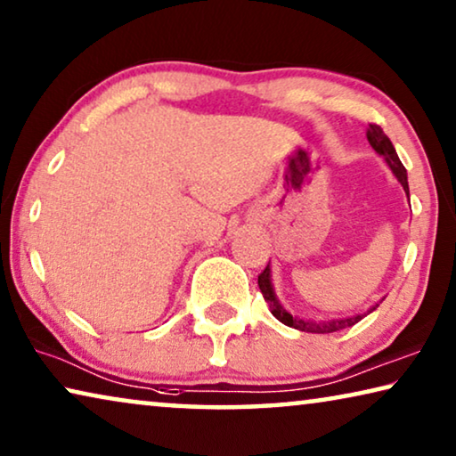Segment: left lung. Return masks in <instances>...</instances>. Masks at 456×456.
I'll use <instances>...</instances> for the list:
<instances>
[{
    "instance_id": "obj_1",
    "label": "left lung",
    "mask_w": 456,
    "mask_h": 456,
    "mask_svg": "<svg viewBox=\"0 0 456 456\" xmlns=\"http://www.w3.org/2000/svg\"><path fill=\"white\" fill-rule=\"evenodd\" d=\"M367 140L369 144L373 146V149L379 152V155L387 160L389 169L394 171V175L397 177L399 183L403 185L405 193H408L410 198V187H408V173H405V167L402 165V160H399L397 152L394 149V144H391V140L387 138V134L381 130V126L377 124H369L367 128ZM258 287H261V293L265 301L269 304V310L273 316H275L279 322H283L285 326L289 328H296V330L301 332H316V334H328V332H336V330H342V328H348V326H354L356 322L362 320V314L361 316H354V318H346V320H332V322H310V320H301L291 316L289 312L285 310V307L279 304L277 297H275V291H273V285H271V271H269V265L265 267V271L258 275ZM375 310V307H373ZM369 310V312H373ZM367 316V314H365Z\"/></svg>"
}]
</instances>
